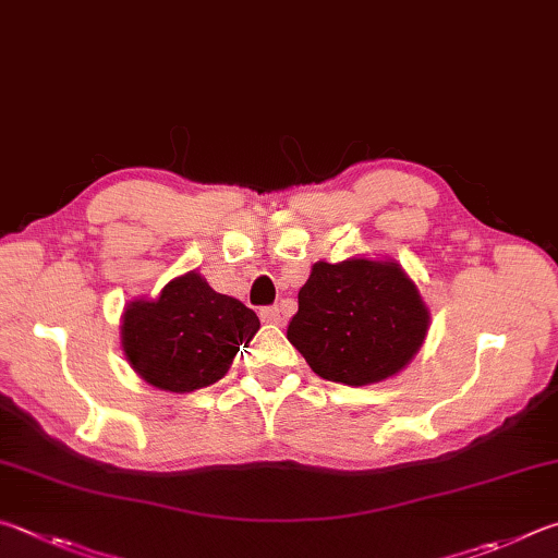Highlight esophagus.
I'll return each mask as SVG.
<instances>
[{
  "label": "esophagus",
  "instance_id": "esophagus-1",
  "mask_svg": "<svg viewBox=\"0 0 558 558\" xmlns=\"http://www.w3.org/2000/svg\"><path fill=\"white\" fill-rule=\"evenodd\" d=\"M259 316H262L264 324H271V326H279L281 320H284V316H281V308H279V306H267V308H262V311H259Z\"/></svg>",
  "mask_w": 558,
  "mask_h": 558
}]
</instances>
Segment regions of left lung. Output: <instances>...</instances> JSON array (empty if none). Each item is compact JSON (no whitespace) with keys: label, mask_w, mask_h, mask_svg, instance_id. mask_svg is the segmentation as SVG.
Instances as JSON below:
<instances>
[{"label":"left lung","mask_w":558,"mask_h":558,"mask_svg":"<svg viewBox=\"0 0 558 558\" xmlns=\"http://www.w3.org/2000/svg\"><path fill=\"white\" fill-rule=\"evenodd\" d=\"M428 330L422 294L395 259L316 262L287 338L318 377L363 387L404 369Z\"/></svg>","instance_id":"1"}]
</instances>
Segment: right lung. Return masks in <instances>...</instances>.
Here are the masks:
<instances>
[{"mask_svg": "<svg viewBox=\"0 0 558 558\" xmlns=\"http://www.w3.org/2000/svg\"><path fill=\"white\" fill-rule=\"evenodd\" d=\"M259 330L242 301L213 291L198 271L175 277L161 294L130 301L122 314V350L134 373L166 392H193L218 383L240 345Z\"/></svg>", "mask_w": 558, "mask_h": 558, "instance_id": "obj_1", "label": "right lung"}]
</instances>
